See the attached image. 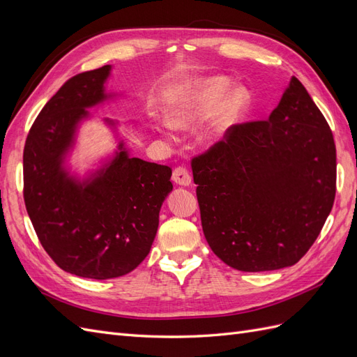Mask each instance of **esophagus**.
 I'll list each match as a JSON object with an SVG mask.
<instances>
[{"mask_svg": "<svg viewBox=\"0 0 357 357\" xmlns=\"http://www.w3.org/2000/svg\"><path fill=\"white\" fill-rule=\"evenodd\" d=\"M172 181H174L178 186H189L192 183V178H190V174L186 168L178 167L174 169V172H172Z\"/></svg>", "mask_w": 357, "mask_h": 357, "instance_id": "34e87169", "label": "esophagus"}]
</instances>
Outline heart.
Instances as JSON below:
<instances>
[{"label": "heart", "instance_id": "b5f03b06", "mask_svg": "<svg viewBox=\"0 0 357 357\" xmlns=\"http://www.w3.org/2000/svg\"><path fill=\"white\" fill-rule=\"evenodd\" d=\"M252 105V92L243 84L232 86L226 75L198 79L183 84L172 96L164 110L167 125L155 126V132L169 142V128L189 131L214 111L201 137L205 146H213L250 113Z\"/></svg>", "mask_w": 357, "mask_h": 357}]
</instances>
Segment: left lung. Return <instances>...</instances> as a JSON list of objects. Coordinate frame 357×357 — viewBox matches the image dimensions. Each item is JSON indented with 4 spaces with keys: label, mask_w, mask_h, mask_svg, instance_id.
<instances>
[{
    "label": "left lung",
    "mask_w": 357,
    "mask_h": 357,
    "mask_svg": "<svg viewBox=\"0 0 357 357\" xmlns=\"http://www.w3.org/2000/svg\"><path fill=\"white\" fill-rule=\"evenodd\" d=\"M202 231L238 271L295 265L332 210L337 150L326 119L296 77L268 121L236 125L192 162Z\"/></svg>",
    "instance_id": "1"
}]
</instances>
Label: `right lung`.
Wrapping results in <instances>:
<instances>
[{"label": "right lung", "mask_w": 357, "mask_h": 357, "mask_svg": "<svg viewBox=\"0 0 357 357\" xmlns=\"http://www.w3.org/2000/svg\"><path fill=\"white\" fill-rule=\"evenodd\" d=\"M112 66L74 75L43 107L24 150V198L41 245L70 274L107 280L131 273L152 248L171 168L131 156L119 121L102 117L116 147L83 174L71 165L89 112L123 96L107 91Z\"/></svg>", "instance_id": "add662e5"}]
</instances>
